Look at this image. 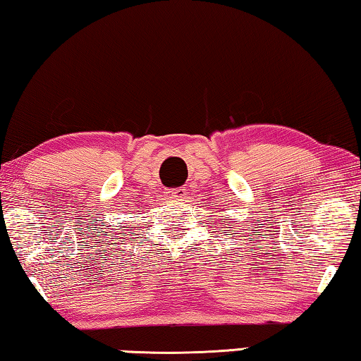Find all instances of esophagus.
Masks as SVG:
<instances>
[{
	"mask_svg": "<svg viewBox=\"0 0 361 361\" xmlns=\"http://www.w3.org/2000/svg\"><path fill=\"white\" fill-rule=\"evenodd\" d=\"M164 193H166V197H169V198H182V197H185L187 192L184 187H177V189H168Z\"/></svg>",
	"mask_w": 361,
	"mask_h": 361,
	"instance_id": "1",
	"label": "esophagus"
}]
</instances>
